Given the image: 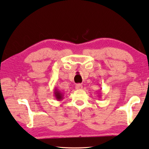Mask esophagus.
<instances>
[{"label":"esophagus","mask_w":149,"mask_h":149,"mask_svg":"<svg viewBox=\"0 0 149 149\" xmlns=\"http://www.w3.org/2000/svg\"><path fill=\"white\" fill-rule=\"evenodd\" d=\"M75 88L77 89H82L83 88V86H82L81 84H77L76 86H75Z\"/></svg>","instance_id":"obj_1"}]
</instances>
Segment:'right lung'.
Wrapping results in <instances>:
<instances>
[{
	"instance_id": "right-lung-1",
	"label": "right lung",
	"mask_w": 149,
	"mask_h": 149,
	"mask_svg": "<svg viewBox=\"0 0 149 149\" xmlns=\"http://www.w3.org/2000/svg\"><path fill=\"white\" fill-rule=\"evenodd\" d=\"M54 94L56 100H57L58 101H62L63 100V94L62 91H60L58 89H57V87H55V89H54Z\"/></svg>"
}]
</instances>
